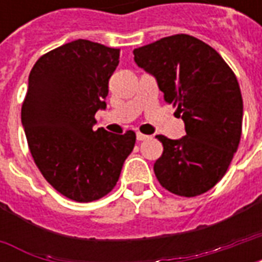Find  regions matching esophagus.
I'll list each match as a JSON object with an SVG mask.
<instances>
[{
    "instance_id": "obj_1",
    "label": "esophagus",
    "mask_w": 262,
    "mask_h": 262,
    "mask_svg": "<svg viewBox=\"0 0 262 262\" xmlns=\"http://www.w3.org/2000/svg\"><path fill=\"white\" fill-rule=\"evenodd\" d=\"M148 137H150V136H147V135H143V133H140V132H137V133H136V139L139 140V142L147 140Z\"/></svg>"
}]
</instances>
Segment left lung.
<instances>
[{
	"label": "left lung",
	"instance_id": "1",
	"mask_svg": "<svg viewBox=\"0 0 262 262\" xmlns=\"http://www.w3.org/2000/svg\"><path fill=\"white\" fill-rule=\"evenodd\" d=\"M135 61L156 77L164 101L187 135L178 140L159 135L163 154L154 174L167 191L198 196L223 178L237 151L243 125L238 81L213 48L189 35H172L135 49Z\"/></svg>",
	"mask_w": 262,
	"mask_h": 262
}]
</instances>
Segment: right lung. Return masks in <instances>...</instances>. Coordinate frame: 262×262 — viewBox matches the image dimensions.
Masks as SVG:
<instances>
[{
    "mask_svg": "<svg viewBox=\"0 0 262 262\" xmlns=\"http://www.w3.org/2000/svg\"><path fill=\"white\" fill-rule=\"evenodd\" d=\"M119 49L78 39L37 60L20 119L35 164L52 187L75 202H92L119 180L136 135L94 129L105 109Z\"/></svg>",
    "mask_w": 262,
    "mask_h": 262,
    "instance_id": "right-lung-1",
    "label": "right lung"
}]
</instances>
